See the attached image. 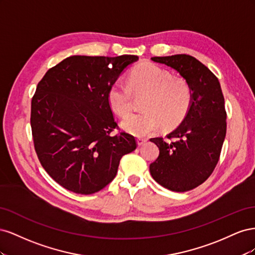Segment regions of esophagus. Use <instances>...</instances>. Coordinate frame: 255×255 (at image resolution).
<instances>
[{"mask_svg": "<svg viewBox=\"0 0 255 255\" xmlns=\"http://www.w3.org/2000/svg\"><path fill=\"white\" fill-rule=\"evenodd\" d=\"M146 142V140L145 139H143V138H138V139H137V144L138 145H142V144H144Z\"/></svg>", "mask_w": 255, "mask_h": 255, "instance_id": "1", "label": "esophagus"}]
</instances>
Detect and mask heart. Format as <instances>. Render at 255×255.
Instances as JSON below:
<instances>
[{
  "instance_id": "heart-1",
  "label": "heart",
  "mask_w": 255,
  "mask_h": 255,
  "mask_svg": "<svg viewBox=\"0 0 255 255\" xmlns=\"http://www.w3.org/2000/svg\"><path fill=\"white\" fill-rule=\"evenodd\" d=\"M146 94L143 112L128 115L132 105V92ZM112 110L121 117V127L136 137H144L158 128H172L186 117L192 103L189 83L157 65L146 64L130 72L128 84L115 83L109 90Z\"/></svg>"
}]
</instances>
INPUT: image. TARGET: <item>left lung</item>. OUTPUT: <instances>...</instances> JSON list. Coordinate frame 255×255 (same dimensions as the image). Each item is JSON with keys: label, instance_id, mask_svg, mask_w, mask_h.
Segmentation results:
<instances>
[{"label": "left lung", "instance_id": "8db88e82", "mask_svg": "<svg viewBox=\"0 0 255 255\" xmlns=\"http://www.w3.org/2000/svg\"><path fill=\"white\" fill-rule=\"evenodd\" d=\"M171 67L192 89V103L186 117L164 139L151 138L159 155L150 165L152 177L161 186L177 192L188 191L205 182L217 165L227 133V112L216 75L186 54L152 57Z\"/></svg>", "mask_w": 255, "mask_h": 255}]
</instances>
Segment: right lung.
<instances>
[{"label": "right lung", "mask_w": 255, "mask_h": 255, "mask_svg": "<svg viewBox=\"0 0 255 255\" xmlns=\"http://www.w3.org/2000/svg\"><path fill=\"white\" fill-rule=\"evenodd\" d=\"M138 60L70 56L49 69L32 99L30 127L37 156L60 186L91 195L110 184L123 155L136 149L134 136L118 128L109 90Z\"/></svg>", "instance_id": "obj_1"}]
</instances>
